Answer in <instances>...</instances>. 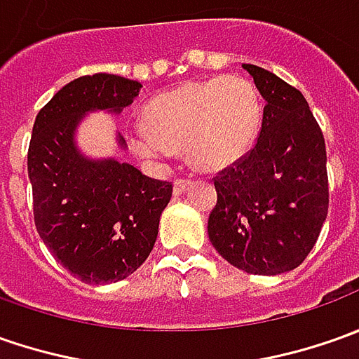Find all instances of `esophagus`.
Wrapping results in <instances>:
<instances>
[{"label": "esophagus", "instance_id": "obj_1", "mask_svg": "<svg viewBox=\"0 0 359 359\" xmlns=\"http://www.w3.org/2000/svg\"><path fill=\"white\" fill-rule=\"evenodd\" d=\"M191 187V179H177L175 180V194H182Z\"/></svg>", "mask_w": 359, "mask_h": 359}]
</instances>
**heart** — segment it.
Here are the masks:
<instances>
[{
	"label": "heart",
	"instance_id": "b5f03b06",
	"mask_svg": "<svg viewBox=\"0 0 359 359\" xmlns=\"http://www.w3.org/2000/svg\"><path fill=\"white\" fill-rule=\"evenodd\" d=\"M147 121L129 130L137 155L163 161L175 147H184L194 167L220 170L252 149L260 129V97L242 77L196 81L156 97Z\"/></svg>",
	"mask_w": 359,
	"mask_h": 359
}]
</instances>
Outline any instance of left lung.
<instances>
[{"instance_id": "obj_1", "label": "left lung", "mask_w": 359, "mask_h": 359, "mask_svg": "<svg viewBox=\"0 0 359 359\" xmlns=\"http://www.w3.org/2000/svg\"><path fill=\"white\" fill-rule=\"evenodd\" d=\"M242 67L264 97L262 127L252 149L215 177L208 238L232 266L276 276L302 264L327 217L326 142L296 87Z\"/></svg>"}]
</instances>
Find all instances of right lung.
I'll list each match as a JSON object with an SVG mask.
<instances>
[{
	"mask_svg": "<svg viewBox=\"0 0 359 359\" xmlns=\"http://www.w3.org/2000/svg\"><path fill=\"white\" fill-rule=\"evenodd\" d=\"M139 81L85 75L59 89L37 113L27 151L33 218L57 262L85 284H109L149 258L172 184L115 158L91 161L73 135L87 111L118 113L141 91ZM118 144L125 147L123 137Z\"/></svg>",
	"mask_w": 359,
	"mask_h": 359,
	"instance_id": "right-lung-1",
	"label": "right lung"
}]
</instances>
